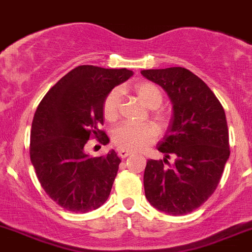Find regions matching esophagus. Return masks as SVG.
<instances>
[{"label": "esophagus", "instance_id": "1", "mask_svg": "<svg viewBox=\"0 0 252 252\" xmlns=\"http://www.w3.org/2000/svg\"><path fill=\"white\" fill-rule=\"evenodd\" d=\"M132 153L129 152V150H125V149H120L119 150V155H120L121 158H123V159H125V158H127L128 157V155H131Z\"/></svg>", "mask_w": 252, "mask_h": 252}]
</instances>
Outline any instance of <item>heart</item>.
<instances>
[{
  "label": "heart",
  "instance_id": "heart-1",
  "mask_svg": "<svg viewBox=\"0 0 252 252\" xmlns=\"http://www.w3.org/2000/svg\"><path fill=\"white\" fill-rule=\"evenodd\" d=\"M137 97L148 108L157 109L161 105L164 100L161 90L153 82H139L134 87ZM121 91L114 88L105 95L103 100V115L105 120L113 123L119 118V108H120ZM155 115L161 123H166L167 116L161 111H155ZM159 137V129L153 124L144 125H133V124H123L116 127L113 132V142L120 149L129 152H139L154 143Z\"/></svg>",
  "mask_w": 252,
  "mask_h": 252
}]
</instances>
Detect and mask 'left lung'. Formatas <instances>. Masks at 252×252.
<instances>
[{"mask_svg":"<svg viewBox=\"0 0 252 252\" xmlns=\"http://www.w3.org/2000/svg\"><path fill=\"white\" fill-rule=\"evenodd\" d=\"M142 75L164 88L173 104L172 124L158 145L165 159H150L145 166V198L168 215L189 214L214 194L229 158L224 109L188 69H149ZM171 156L172 165L167 160Z\"/></svg>","mask_w":252,"mask_h":252,"instance_id":"1","label":"left lung"}]
</instances>
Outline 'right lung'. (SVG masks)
Wrapping results in <instances>:
<instances>
[{"instance_id": "1", "label": "right lung", "mask_w": 252, "mask_h": 252, "mask_svg": "<svg viewBox=\"0 0 252 252\" xmlns=\"http://www.w3.org/2000/svg\"><path fill=\"white\" fill-rule=\"evenodd\" d=\"M131 70L80 65L62 77L38 104L30 133V159L41 187L59 206L88 212L107 201L121 162L115 150L85 153L90 138L107 144L103 100Z\"/></svg>"}]
</instances>
